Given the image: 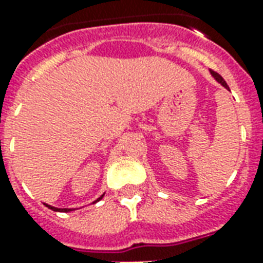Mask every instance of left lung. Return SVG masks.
<instances>
[{"instance_id": "1", "label": "left lung", "mask_w": 263, "mask_h": 263, "mask_svg": "<svg viewBox=\"0 0 263 263\" xmlns=\"http://www.w3.org/2000/svg\"><path fill=\"white\" fill-rule=\"evenodd\" d=\"M211 74L214 76V79H215V80H217V81H218L220 84H222V86L226 87V88H228V86H227V83H226V81H224V79H222V77H221V76L218 74L217 71H214V70H211Z\"/></svg>"}]
</instances>
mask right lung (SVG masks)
Masks as SVG:
<instances>
[{"mask_svg": "<svg viewBox=\"0 0 263 263\" xmlns=\"http://www.w3.org/2000/svg\"><path fill=\"white\" fill-rule=\"evenodd\" d=\"M100 198H103V196H101V197ZM100 198H98V200H100ZM97 200V201H98ZM46 205H48V204H46ZM49 209L50 210H53V211H65V213H67V211H70V209H62V210H59V209H56V207H52V205H48Z\"/></svg>", "mask_w": 263, "mask_h": 263, "instance_id": "add662e5", "label": "right lung"}]
</instances>
